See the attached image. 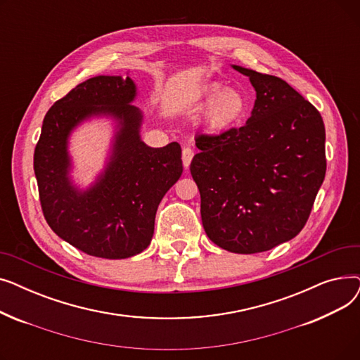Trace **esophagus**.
I'll return each instance as SVG.
<instances>
[{"label":"esophagus","mask_w":360,"mask_h":360,"mask_svg":"<svg viewBox=\"0 0 360 360\" xmlns=\"http://www.w3.org/2000/svg\"><path fill=\"white\" fill-rule=\"evenodd\" d=\"M194 158V151L190 148V147H185L182 150V163H184V167L188 169L191 165V160Z\"/></svg>","instance_id":"esophagus-1"}]
</instances>
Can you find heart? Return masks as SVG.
<instances>
[{
	"mask_svg": "<svg viewBox=\"0 0 360 360\" xmlns=\"http://www.w3.org/2000/svg\"><path fill=\"white\" fill-rule=\"evenodd\" d=\"M200 98L207 102L201 112V124L212 134H220L232 128L242 120L248 108L247 98L239 89L221 87L220 83L204 86Z\"/></svg>",
	"mask_w": 360,
	"mask_h": 360,
	"instance_id": "b5f03b06",
	"label": "heart"
}]
</instances>
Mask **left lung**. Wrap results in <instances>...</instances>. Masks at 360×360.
<instances>
[{"label": "left lung", "mask_w": 360, "mask_h": 360, "mask_svg": "<svg viewBox=\"0 0 360 360\" xmlns=\"http://www.w3.org/2000/svg\"><path fill=\"white\" fill-rule=\"evenodd\" d=\"M232 67L255 89L251 117L219 136H197L190 170L207 236L226 251L257 254L304 229L326 178V128L285 80Z\"/></svg>", "instance_id": "8db88e82"}]
</instances>
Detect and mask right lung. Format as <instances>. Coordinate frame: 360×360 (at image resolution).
Here are the masks:
<instances>
[{
  "label": "right lung",
  "mask_w": 360,
  "mask_h": 360,
  "mask_svg": "<svg viewBox=\"0 0 360 360\" xmlns=\"http://www.w3.org/2000/svg\"><path fill=\"white\" fill-rule=\"evenodd\" d=\"M129 77L98 75L56 101L46 112L33 167L44 216L51 229L91 257L122 259L144 251L155 232L163 195L182 175L181 146L148 147L140 137L143 113L131 105ZM93 116L117 121L110 160L87 191L69 178L70 131Z\"/></svg>",
  "instance_id": "add662e5"
}]
</instances>
